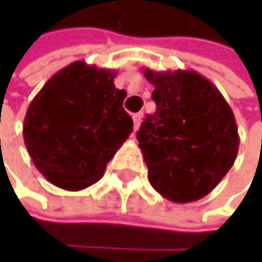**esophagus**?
Instances as JSON below:
<instances>
[{
	"mask_svg": "<svg viewBox=\"0 0 262 262\" xmlns=\"http://www.w3.org/2000/svg\"><path fill=\"white\" fill-rule=\"evenodd\" d=\"M141 119H143V113L134 115V128H135V132H137L138 127H140V124H141Z\"/></svg>",
	"mask_w": 262,
	"mask_h": 262,
	"instance_id": "34e87169",
	"label": "esophagus"
}]
</instances>
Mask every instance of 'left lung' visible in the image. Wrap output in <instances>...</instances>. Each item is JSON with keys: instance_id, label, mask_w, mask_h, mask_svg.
I'll list each match as a JSON object with an SVG mask.
<instances>
[{"instance_id": "8db88e82", "label": "left lung", "mask_w": 262, "mask_h": 262, "mask_svg": "<svg viewBox=\"0 0 262 262\" xmlns=\"http://www.w3.org/2000/svg\"><path fill=\"white\" fill-rule=\"evenodd\" d=\"M154 84V115H147L137 138L149 182L173 203L201 200L234 165L237 125L217 86L195 70L144 69Z\"/></svg>"}]
</instances>
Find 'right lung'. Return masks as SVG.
<instances>
[{
	"mask_svg": "<svg viewBox=\"0 0 262 262\" xmlns=\"http://www.w3.org/2000/svg\"><path fill=\"white\" fill-rule=\"evenodd\" d=\"M116 70L75 61L50 78L29 103L23 140L48 182L77 192L96 184L134 130L116 89Z\"/></svg>",
	"mask_w": 262,
	"mask_h": 262,
	"instance_id": "1",
	"label": "right lung"
}]
</instances>
